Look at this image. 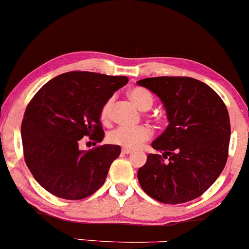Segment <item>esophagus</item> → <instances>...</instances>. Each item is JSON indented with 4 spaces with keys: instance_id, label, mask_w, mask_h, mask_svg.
Wrapping results in <instances>:
<instances>
[{
    "instance_id": "34e87169",
    "label": "esophagus",
    "mask_w": 249,
    "mask_h": 249,
    "mask_svg": "<svg viewBox=\"0 0 249 249\" xmlns=\"http://www.w3.org/2000/svg\"><path fill=\"white\" fill-rule=\"evenodd\" d=\"M132 152V150H131V148H122V153L123 154H128V153H131Z\"/></svg>"
}]
</instances>
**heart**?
<instances>
[{"instance_id":"1","label":"heart","mask_w":249,"mask_h":249,"mask_svg":"<svg viewBox=\"0 0 249 249\" xmlns=\"http://www.w3.org/2000/svg\"><path fill=\"white\" fill-rule=\"evenodd\" d=\"M128 96L132 102L142 110L146 111L153 105V95L145 88L136 87L128 91ZM113 98L107 99L101 110V118L107 121L111 116ZM152 137V131L148 126H118L110 131L107 134V142L113 145H119L125 148H136L141 146L142 142H147Z\"/></svg>"}]
</instances>
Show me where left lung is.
Masks as SVG:
<instances>
[{"mask_svg":"<svg viewBox=\"0 0 249 249\" xmlns=\"http://www.w3.org/2000/svg\"><path fill=\"white\" fill-rule=\"evenodd\" d=\"M137 84L161 99L168 119L166 130L152 142L162 157L150 153L138 170L142 191L171 205L198 198L227 161L231 124L225 103L212 88L191 77H152Z\"/></svg>","mask_w":249,"mask_h":249,"instance_id":"left-lung-1","label":"left lung"}]
</instances>
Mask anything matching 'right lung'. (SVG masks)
I'll use <instances>...</instances> for the list:
<instances>
[{"label":"right lung","mask_w":249,"mask_h":249,"mask_svg":"<svg viewBox=\"0 0 249 249\" xmlns=\"http://www.w3.org/2000/svg\"><path fill=\"white\" fill-rule=\"evenodd\" d=\"M127 82L125 76L71 71L50 79L33 97L21 125L24 160L48 192L81 200L103 186L121 146L82 151L78 144L83 137L103 141V105Z\"/></svg>","instance_id":"add662e5"}]
</instances>
